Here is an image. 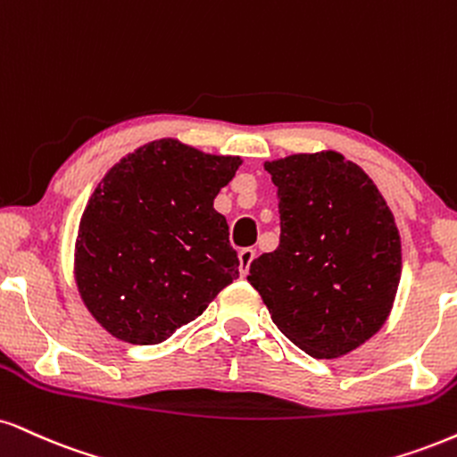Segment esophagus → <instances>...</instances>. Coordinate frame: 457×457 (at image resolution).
Here are the masks:
<instances>
[{
  "mask_svg": "<svg viewBox=\"0 0 457 457\" xmlns=\"http://www.w3.org/2000/svg\"><path fill=\"white\" fill-rule=\"evenodd\" d=\"M238 260H240V274H243V277H245V274L249 272L251 262L255 260V249H251V246H246V249H240Z\"/></svg>",
  "mask_w": 457,
  "mask_h": 457,
  "instance_id": "1",
  "label": "esophagus"
}]
</instances>
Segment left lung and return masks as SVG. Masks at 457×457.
<instances>
[{"mask_svg": "<svg viewBox=\"0 0 457 457\" xmlns=\"http://www.w3.org/2000/svg\"><path fill=\"white\" fill-rule=\"evenodd\" d=\"M281 240L251 262L272 321L312 357H338L386 323L400 283V236L377 185L334 151L268 162Z\"/></svg>", "mask_w": 457, "mask_h": 457, "instance_id": "8db88e82", "label": "left lung"}]
</instances>
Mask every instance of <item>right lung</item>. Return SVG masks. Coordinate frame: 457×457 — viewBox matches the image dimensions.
Returning a JSON list of instances; mask_svg holds the SVG:
<instances>
[{
    "label": "right lung",
    "instance_id": "1",
    "mask_svg": "<svg viewBox=\"0 0 457 457\" xmlns=\"http://www.w3.org/2000/svg\"><path fill=\"white\" fill-rule=\"evenodd\" d=\"M238 166L166 138L104 176L80 219L76 283L112 337L163 343L238 277L228 221L212 208Z\"/></svg>",
    "mask_w": 457,
    "mask_h": 457
}]
</instances>
